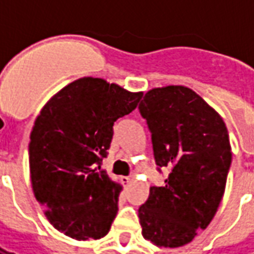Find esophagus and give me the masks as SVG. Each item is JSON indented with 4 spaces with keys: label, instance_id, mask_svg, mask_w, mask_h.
I'll use <instances>...</instances> for the list:
<instances>
[{
    "label": "esophagus",
    "instance_id": "obj_1",
    "mask_svg": "<svg viewBox=\"0 0 254 254\" xmlns=\"http://www.w3.org/2000/svg\"><path fill=\"white\" fill-rule=\"evenodd\" d=\"M121 181L124 184V187H129L130 182H132V178L130 177H121Z\"/></svg>",
    "mask_w": 254,
    "mask_h": 254
}]
</instances>
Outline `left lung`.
<instances>
[{"instance_id": "1", "label": "left lung", "mask_w": 254, "mask_h": 254, "mask_svg": "<svg viewBox=\"0 0 254 254\" xmlns=\"http://www.w3.org/2000/svg\"><path fill=\"white\" fill-rule=\"evenodd\" d=\"M138 109L156 165L170 170L138 208L141 234L159 248H180L218 211L233 155L229 132L218 111L185 85L149 89Z\"/></svg>"}]
</instances>
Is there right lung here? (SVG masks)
Returning <instances> with one entry per match:
<instances>
[{
	"label": "right lung",
	"mask_w": 254,
	"mask_h": 254,
	"mask_svg": "<svg viewBox=\"0 0 254 254\" xmlns=\"http://www.w3.org/2000/svg\"><path fill=\"white\" fill-rule=\"evenodd\" d=\"M141 96L105 78L81 77L36 117L28 145L32 190L54 229L73 240H99L110 231L122 187L100 170V162L114 122Z\"/></svg>",
	"instance_id": "right-lung-1"
}]
</instances>
